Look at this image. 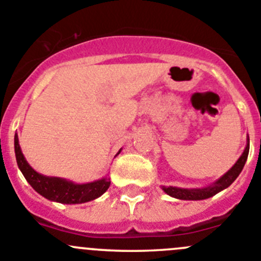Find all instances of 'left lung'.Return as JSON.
Returning <instances> with one entry per match:
<instances>
[{
	"label": "left lung",
	"mask_w": 261,
	"mask_h": 261,
	"mask_svg": "<svg viewBox=\"0 0 261 261\" xmlns=\"http://www.w3.org/2000/svg\"><path fill=\"white\" fill-rule=\"evenodd\" d=\"M249 149H250V139L249 135L246 138V146H245L244 152L241 154V156L239 158L238 162L232 165L231 169H228L222 177L218 178L217 180L213 181L211 186L204 187V188H179V187H165L162 186V189L168 194V196L173 197V198L177 199H184V201H202V199H207L210 197H213L215 194H217L218 192L223 191L227 187H230L231 184L235 181L236 178L239 177V174L243 170L245 163H246L247 155H249Z\"/></svg>",
	"instance_id": "1"
}]
</instances>
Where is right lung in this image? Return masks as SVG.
<instances>
[{
  "instance_id": "add662e5",
  "label": "right lung",
  "mask_w": 261,
  "mask_h": 261,
  "mask_svg": "<svg viewBox=\"0 0 261 261\" xmlns=\"http://www.w3.org/2000/svg\"><path fill=\"white\" fill-rule=\"evenodd\" d=\"M15 155H16L18 169L21 170L25 179L40 196L49 201L64 204L86 203V202L93 201L101 197L111 184L109 177H103L91 183L78 184L64 178L46 177V175L40 174L30 167L28 160L23 156L20 144H18L17 134H15Z\"/></svg>"
}]
</instances>
